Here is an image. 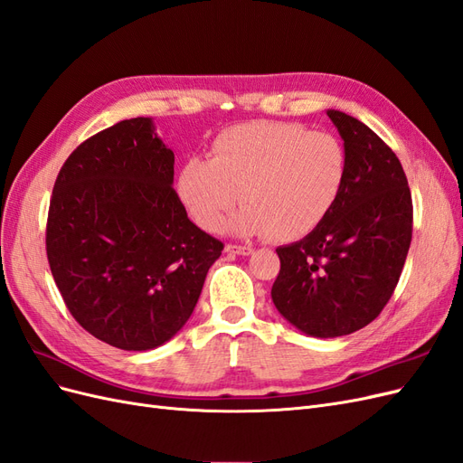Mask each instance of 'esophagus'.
<instances>
[{
    "mask_svg": "<svg viewBox=\"0 0 463 463\" xmlns=\"http://www.w3.org/2000/svg\"><path fill=\"white\" fill-rule=\"evenodd\" d=\"M226 253L247 257V255L253 253V247H249V245H232V243H228V245H226Z\"/></svg>",
    "mask_w": 463,
    "mask_h": 463,
    "instance_id": "34e87169",
    "label": "esophagus"
}]
</instances>
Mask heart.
I'll list each match as a JSON object with an SVG mask.
<instances>
[{
  "instance_id": "obj_1",
  "label": "heart",
  "mask_w": 463,
  "mask_h": 463,
  "mask_svg": "<svg viewBox=\"0 0 463 463\" xmlns=\"http://www.w3.org/2000/svg\"><path fill=\"white\" fill-rule=\"evenodd\" d=\"M349 158L338 137L288 121H250L222 131L213 158L193 156L177 174V193L206 232L226 223L237 235L296 241L332 213L345 185Z\"/></svg>"
}]
</instances>
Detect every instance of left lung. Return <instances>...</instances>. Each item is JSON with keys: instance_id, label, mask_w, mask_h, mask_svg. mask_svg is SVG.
Instances as JSON below:
<instances>
[{"instance_id": "obj_1", "label": "left lung", "mask_w": 463, "mask_h": 463, "mask_svg": "<svg viewBox=\"0 0 463 463\" xmlns=\"http://www.w3.org/2000/svg\"><path fill=\"white\" fill-rule=\"evenodd\" d=\"M326 114L347 150L345 185L317 230L276 249L272 286L278 313L315 338L352 334L381 315L413 230L411 193L396 154L365 123L338 109Z\"/></svg>"}]
</instances>
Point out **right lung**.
<instances>
[{
  "label": "right lung",
  "mask_w": 463,
  "mask_h": 463,
  "mask_svg": "<svg viewBox=\"0 0 463 463\" xmlns=\"http://www.w3.org/2000/svg\"><path fill=\"white\" fill-rule=\"evenodd\" d=\"M174 152L150 118L123 119L79 145L55 179L50 270L69 313L125 352L184 328L223 243L187 218Z\"/></svg>",
  "instance_id": "add662e5"
}]
</instances>
